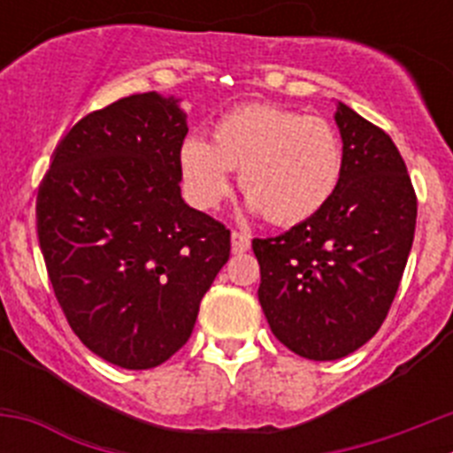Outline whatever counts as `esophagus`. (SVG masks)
<instances>
[{
	"label": "esophagus",
	"mask_w": 453,
	"mask_h": 453,
	"mask_svg": "<svg viewBox=\"0 0 453 453\" xmlns=\"http://www.w3.org/2000/svg\"><path fill=\"white\" fill-rule=\"evenodd\" d=\"M250 247H251L250 235L242 234V231H234V234H231V251H234V254H245Z\"/></svg>",
	"instance_id": "34e87169"
}]
</instances>
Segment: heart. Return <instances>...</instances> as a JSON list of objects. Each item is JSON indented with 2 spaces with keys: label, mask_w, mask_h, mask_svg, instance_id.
<instances>
[{
  "label": "heart",
  "mask_w": 453,
  "mask_h": 453,
  "mask_svg": "<svg viewBox=\"0 0 453 453\" xmlns=\"http://www.w3.org/2000/svg\"><path fill=\"white\" fill-rule=\"evenodd\" d=\"M179 165L188 197L197 208L219 206L231 192V170H240V188L251 211L290 226L331 202L345 154L329 119L272 104H242L215 122L211 142L188 138Z\"/></svg>",
  "instance_id": "obj_1"
}]
</instances>
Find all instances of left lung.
I'll return each mask as SVG.
<instances>
[{"mask_svg": "<svg viewBox=\"0 0 453 453\" xmlns=\"http://www.w3.org/2000/svg\"><path fill=\"white\" fill-rule=\"evenodd\" d=\"M345 170L331 202L274 238H254L272 334L311 361L363 347L392 306L413 247L418 197L390 135L340 104Z\"/></svg>", "mask_w": 453, "mask_h": 453, "instance_id": "left-lung-1", "label": "left lung"}]
</instances>
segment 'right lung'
<instances>
[{"label": "right lung", "mask_w": 453, "mask_h": 453, "mask_svg": "<svg viewBox=\"0 0 453 453\" xmlns=\"http://www.w3.org/2000/svg\"><path fill=\"white\" fill-rule=\"evenodd\" d=\"M188 134L174 99L129 95L79 119L35 199L38 242L70 329L127 370L188 342L203 295L229 261L231 231L181 199Z\"/></svg>", "instance_id": "1"}]
</instances>
